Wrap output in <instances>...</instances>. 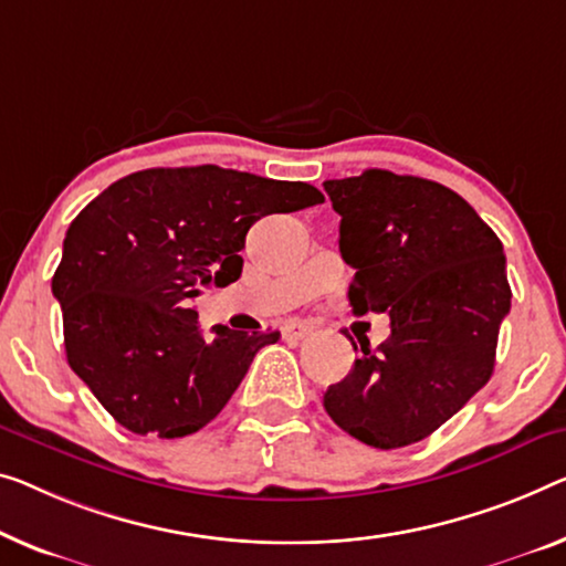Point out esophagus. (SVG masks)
I'll use <instances>...</instances> for the list:
<instances>
[{"mask_svg":"<svg viewBox=\"0 0 566 566\" xmlns=\"http://www.w3.org/2000/svg\"><path fill=\"white\" fill-rule=\"evenodd\" d=\"M312 327L307 323H302V319H286L282 333L284 337H290V340H302V337L310 335Z\"/></svg>","mask_w":566,"mask_h":566,"instance_id":"1","label":"esophagus"}]
</instances>
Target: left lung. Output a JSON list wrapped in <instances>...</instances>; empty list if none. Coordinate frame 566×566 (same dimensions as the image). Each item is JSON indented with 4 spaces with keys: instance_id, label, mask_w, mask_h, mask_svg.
<instances>
[{
    "instance_id": "left-lung-1",
    "label": "left lung",
    "mask_w": 566,
    "mask_h": 566,
    "mask_svg": "<svg viewBox=\"0 0 566 566\" xmlns=\"http://www.w3.org/2000/svg\"><path fill=\"white\" fill-rule=\"evenodd\" d=\"M356 315L389 312L391 335L360 356L323 403L337 427L378 450L415 444L475 396L495 366L511 310L499 235L440 182L389 170L325 180ZM358 350V345L353 343Z\"/></svg>"
}]
</instances>
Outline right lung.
Returning <instances> with one entry per match:
<instances>
[{
  "label": "right lung",
  "instance_id": "right-lung-1",
  "mask_svg": "<svg viewBox=\"0 0 566 566\" xmlns=\"http://www.w3.org/2000/svg\"><path fill=\"white\" fill-rule=\"evenodd\" d=\"M307 182L216 165L122 177L75 216L53 294L67 364L134 434L175 440L221 415L274 333L202 337L192 300L241 276L259 218L323 202Z\"/></svg>",
  "mask_w": 566,
  "mask_h": 566
}]
</instances>
